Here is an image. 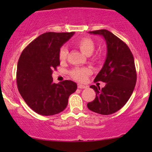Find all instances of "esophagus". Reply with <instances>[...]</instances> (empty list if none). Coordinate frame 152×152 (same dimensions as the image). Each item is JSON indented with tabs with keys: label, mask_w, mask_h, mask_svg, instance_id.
Listing matches in <instances>:
<instances>
[{
	"label": "esophagus",
	"mask_w": 152,
	"mask_h": 152,
	"mask_svg": "<svg viewBox=\"0 0 152 152\" xmlns=\"http://www.w3.org/2000/svg\"><path fill=\"white\" fill-rule=\"evenodd\" d=\"M78 88H86L87 86H85V85H82V84H80V83H78Z\"/></svg>",
	"instance_id": "1"
}]
</instances>
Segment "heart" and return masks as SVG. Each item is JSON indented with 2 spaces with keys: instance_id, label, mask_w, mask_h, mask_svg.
<instances>
[{
  "instance_id": "b5f03b06",
  "label": "heart",
  "mask_w": 152,
  "mask_h": 152,
  "mask_svg": "<svg viewBox=\"0 0 152 152\" xmlns=\"http://www.w3.org/2000/svg\"><path fill=\"white\" fill-rule=\"evenodd\" d=\"M74 45L85 55L88 56L92 53L94 49V42L91 38L88 37H83L78 38L74 42ZM68 50L66 47L63 46L59 50L58 57L61 61H64L67 58ZM101 57L99 56H95L92 59L94 61H99ZM92 73L91 69L88 67H82V68H75L71 71V76L75 79L79 81H83L86 80L87 76Z\"/></svg>"
}]
</instances>
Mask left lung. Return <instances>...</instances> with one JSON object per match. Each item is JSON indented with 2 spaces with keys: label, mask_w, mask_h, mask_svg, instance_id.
Listing matches in <instances>:
<instances>
[{
  "label": "left lung",
  "mask_w": 152,
  "mask_h": 152,
  "mask_svg": "<svg viewBox=\"0 0 152 152\" xmlns=\"http://www.w3.org/2000/svg\"><path fill=\"white\" fill-rule=\"evenodd\" d=\"M88 33L104 38L107 53L102 69L94 79L106 85L102 89L94 85L90 86L95 91L96 98L87 106L97 114H112L126 104L134 91L137 71L133 54L126 43L106 29Z\"/></svg>",
  "instance_id": "obj_1"
}]
</instances>
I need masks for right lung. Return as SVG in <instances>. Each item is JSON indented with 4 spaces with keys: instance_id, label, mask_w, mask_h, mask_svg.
Here are the masks:
<instances>
[{
    "instance_id": "right-lung-1",
    "label": "right lung",
    "mask_w": 152,
    "mask_h": 152,
    "mask_svg": "<svg viewBox=\"0 0 152 152\" xmlns=\"http://www.w3.org/2000/svg\"><path fill=\"white\" fill-rule=\"evenodd\" d=\"M75 32H47L40 35L23 50L17 65L19 93L35 112L50 116L61 112L68 105L77 84L70 80L53 81V70L60 65L59 50Z\"/></svg>"
}]
</instances>
